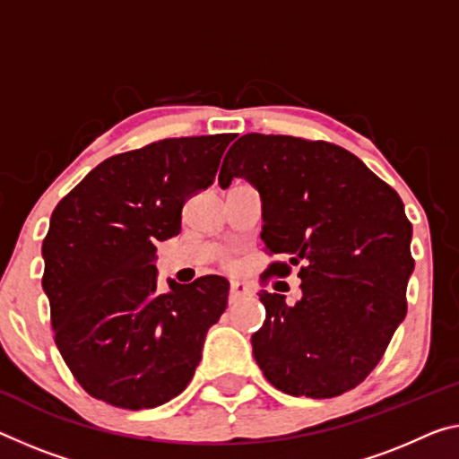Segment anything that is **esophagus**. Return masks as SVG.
Listing matches in <instances>:
<instances>
[{
	"label": "esophagus",
	"instance_id": "1",
	"mask_svg": "<svg viewBox=\"0 0 459 459\" xmlns=\"http://www.w3.org/2000/svg\"><path fill=\"white\" fill-rule=\"evenodd\" d=\"M245 296H251V288L247 286L245 281H232L230 283V292H229V300L235 304V302H238Z\"/></svg>",
	"mask_w": 459,
	"mask_h": 459
}]
</instances>
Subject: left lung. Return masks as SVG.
<instances>
[{"label": "left lung", "mask_w": 459, "mask_h": 459, "mask_svg": "<svg viewBox=\"0 0 459 459\" xmlns=\"http://www.w3.org/2000/svg\"><path fill=\"white\" fill-rule=\"evenodd\" d=\"M243 178L261 195V241L302 265V296L261 290L265 323L251 345L267 382L290 396L333 398L377 366L406 316L414 269L404 204L337 144L249 133L224 157L218 184ZM281 283V281H278Z\"/></svg>", "instance_id": "obj_1"}]
</instances>
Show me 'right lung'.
<instances>
[{"mask_svg":"<svg viewBox=\"0 0 459 459\" xmlns=\"http://www.w3.org/2000/svg\"><path fill=\"white\" fill-rule=\"evenodd\" d=\"M232 138H165L114 155L56 204L42 290L55 343L93 398L155 409L190 384L230 283L202 275L159 292L157 243L179 235L181 208L212 186Z\"/></svg>","mask_w":459,"mask_h":459,"instance_id":"right-lung-1","label":"right lung"}]
</instances>
